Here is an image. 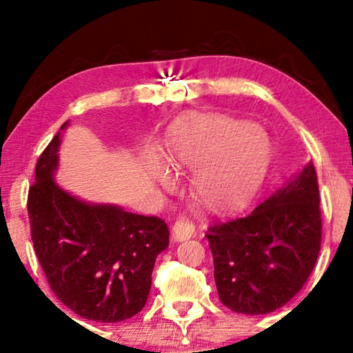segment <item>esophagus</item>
I'll list each match as a JSON object with an SVG mask.
<instances>
[{
	"label": "esophagus",
	"instance_id": "34e87169",
	"mask_svg": "<svg viewBox=\"0 0 353 353\" xmlns=\"http://www.w3.org/2000/svg\"><path fill=\"white\" fill-rule=\"evenodd\" d=\"M172 235H174L176 240L179 241L187 240V238H191L194 235V225L191 224L188 219L179 218L174 225H172Z\"/></svg>",
	"mask_w": 353,
	"mask_h": 353
}]
</instances>
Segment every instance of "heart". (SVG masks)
Returning <instances> with one entry per match:
<instances>
[{"mask_svg": "<svg viewBox=\"0 0 353 353\" xmlns=\"http://www.w3.org/2000/svg\"><path fill=\"white\" fill-rule=\"evenodd\" d=\"M270 143L259 128L241 119L204 117L179 135L171 149L176 168H201L194 193L212 212L240 207L259 183L268 163Z\"/></svg>", "mask_w": 353, "mask_h": 353, "instance_id": "obj_1", "label": "heart"}]
</instances>
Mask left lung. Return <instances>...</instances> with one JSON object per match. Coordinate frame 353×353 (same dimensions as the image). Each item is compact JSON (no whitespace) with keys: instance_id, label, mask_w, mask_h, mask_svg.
Returning a JSON list of instances; mask_svg holds the SVG:
<instances>
[{"instance_id":"8db88e82","label":"left lung","mask_w":353,"mask_h":353,"mask_svg":"<svg viewBox=\"0 0 353 353\" xmlns=\"http://www.w3.org/2000/svg\"><path fill=\"white\" fill-rule=\"evenodd\" d=\"M219 301L243 314L276 312L312 274L322 240L313 162L250 212L208 227Z\"/></svg>"}]
</instances>
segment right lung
Wrapping results in <instances>:
<instances>
[{
  "instance_id": "1",
  "label": "right lung",
  "mask_w": 353,
  "mask_h": 353,
  "mask_svg": "<svg viewBox=\"0 0 353 353\" xmlns=\"http://www.w3.org/2000/svg\"><path fill=\"white\" fill-rule=\"evenodd\" d=\"M59 137L40 154L29 187L35 255L52 292L71 312L97 322L126 321L148 301L155 259L170 244L168 225L121 207L87 204L59 188L52 179Z\"/></svg>"
}]
</instances>
